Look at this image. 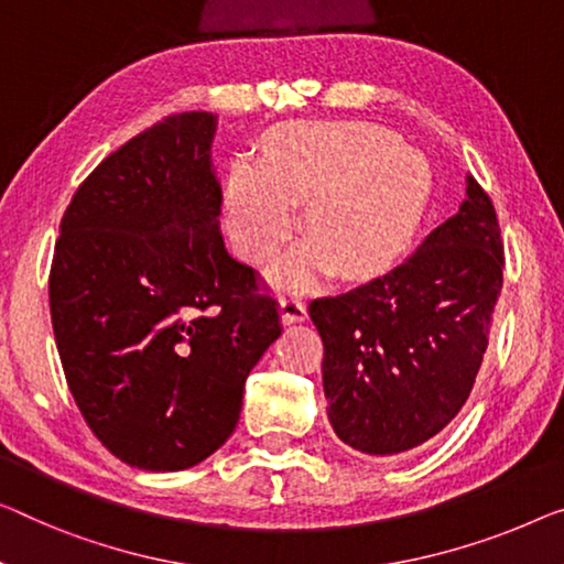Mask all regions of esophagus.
Instances as JSON below:
<instances>
[{
    "mask_svg": "<svg viewBox=\"0 0 564 564\" xmlns=\"http://www.w3.org/2000/svg\"><path fill=\"white\" fill-rule=\"evenodd\" d=\"M281 318H283V324L304 322L306 304H304V299L299 296V293H293V291L283 293V296H281Z\"/></svg>",
    "mask_w": 564,
    "mask_h": 564,
    "instance_id": "34e87169",
    "label": "esophagus"
}]
</instances>
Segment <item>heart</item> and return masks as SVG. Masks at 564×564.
I'll use <instances>...</instances> for the list:
<instances>
[{
    "label": "heart",
    "instance_id": "obj_1",
    "mask_svg": "<svg viewBox=\"0 0 564 564\" xmlns=\"http://www.w3.org/2000/svg\"><path fill=\"white\" fill-rule=\"evenodd\" d=\"M431 195L425 156L375 123H289L273 131L265 159L238 156L228 182V230L250 260H265L296 228V202L308 199L306 228L318 240L293 256L285 275L306 283L334 260L344 275H365L405 246Z\"/></svg>",
    "mask_w": 564,
    "mask_h": 564
}]
</instances>
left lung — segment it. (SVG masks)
Returning a JSON list of instances; mask_svg holds the SVG:
<instances>
[{
  "mask_svg": "<svg viewBox=\"0 0 564 564\" xmlns=\"http://www.w3.org/2000/svg\"><path fill=\"white\" fill-rule=\"evenodd\" d=\"M501 283L497 209L468 176L458 213L400 265L311 301L334 433L372 456L438 435L474 388Z\"/></svg>",
  "mask_w": 564,
  "mask_h": 564,
  "instance_id": "obj_1",
  "label": "left lung"
}]
</instances>
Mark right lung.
I'll use <instances>...</instances> for the list:
<instances>
[{"label": "right lung", "mask_w": 564, "mask_h": 564, "mask_svg": "<svg viewBox=\"0 0 564 564\" xmlns=\"http://www.w3.org/2000/svg\"><path fill=\"white\" fill-rule=\"evenodd\" d=\"M213 131V113H172L108 154L75 189L50 265L67 388L133 468L213 456L283 329L260 273L225 250Z\"/></svg>", "instance_id": "right-lung-1"}]
</instances>
